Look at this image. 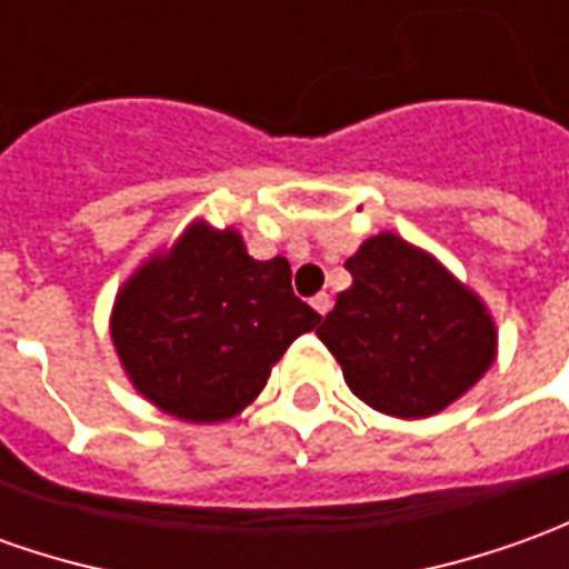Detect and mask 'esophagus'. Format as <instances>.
Masks as SVG:
<instances>
[{"mask_svg": "<svg viewBox=\"0 0 569 569\" xmlns=\"http://www.w3.org/2000/svg\"><path fill=\"white\" fill-rule=\"evenodd\" d=\"M311 305H315V311L320 317H327V311H330V308H333V299H330V296H327V292H320V296H315V299H311Z\"/></svg>", "mask_w": 569, "mask_h": 569, "instance_id": "esophagus-1", "label": "esophagus"}]
</instances>
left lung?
Wrapping results in <instances>:
<instances>
[{"label": "left lung", "instance_id": "left-lung-1", "mask_svg": "<svg viewBox=\"0 0 569 569\" xmlns=\"http://www.w3.org/2000/svg\"><path fill=\"white\" fill-rule=\"evenodd\" d=\"M346 270L351 286L317 336L373 411L405 420L439 415L492 367V315L436 258L380 233Z\"/></svg>", "mask_w": 569, "mask_h": 569}]
</instances>
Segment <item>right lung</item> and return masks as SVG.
Returning <instances> with one entry per match:
<instances>
[{
    "instance_id": "1",
    "label": "right lung",
    "mask_w": 569,
    "mask_h": 569,
    "mask_svg": "<svg viewBox=\"0 0 569 569\" xmlns=\"http://www.w3.org/2000/svg\"><path fill=\"white\" fill-rule=\"evenodd\" d=\"M320 315L286 258L254 261L236 230L192 223L123 283L111 339L137 392L189 423L236 417Z\"/></svg>"
}]
</instances>
